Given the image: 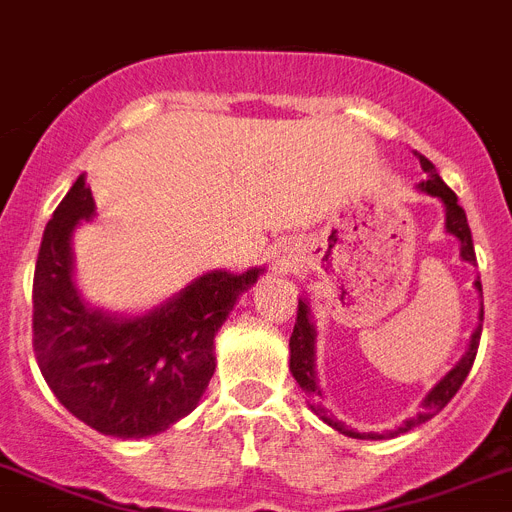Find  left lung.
Instances as JSON below:
<instances>
[{
    "label": "left lung",
    "instance_id": "8db88e82",
    "mask_svg": "<svg viewBox=\"0 0 512 512\" xmlns=\"http://www.w3.org/2000/svg\"><path fill=\"white\" fill-rule=\"evenodd\" d=\"M416 156H419V153H416ZM419 163H422V171L427 174V179L419 184V190L427 192V195H432V197H440L442 205H445V231H448V234H453L455 239L461 242L463 260L474 265L476 252H474V242H471V229H468L466 210L458 205V197H455V192L450 190L448 184L442 182L440 174H437L435 166H432V161H427L424 156H419ZM474 286H476V291H482V281H474ZM479 320H484V304H482V312H479ZM479 338H482V325H479V328L471 333V343H468L466 354L461 356V362L455 364L448 375L442 377L435 388L429 390L427 398H424V403H422V409H424L422 414H416L414 419H406L401 427L390 429V432H382V435L380 432H354L351 427H346L343 422H338L336 416L328 414V409L322 406V390H320V382H317V369H315L317 330H315V325H312V320H309V307L304 299H299V309H296V325H294V333H291V341H289V349H291L289 369H291V375H294V380L299 382V388H302L304 395H307L309 409L315 411L322 422L328 424V427L338 429V432L346 437H356V440H382V437H398V435H403V432H409V429L419 427V424H424L427 419H432L437 411H442L445 406H448L450 398H453V395L461 390L463 380L468 377V369H471V364H474L476 349H479Z\"/></svg>",
    "mask_w": 512,
    "mask_h": 512
}]
</instances>
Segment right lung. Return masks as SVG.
<instances>
[{"label": "right lung", "instance_id": "obj_1", "mask_svg": "<svg viewBox=\"0 0 512 512\" xmlns=\"http://www.w3.org/2000/svg\"><path fill=\"white\" fill-rule=\"evenodd\" d=\"M96 216L80 176L46 223L33 276V351L64 409L101 435L150 437L195 409L208 388L213 341L239 294L265 268L210 270L145 315L119 317L77 294L72 231Z\"/></svg>", "mask_w": 512, "mask_h": 512}]
</instances>
